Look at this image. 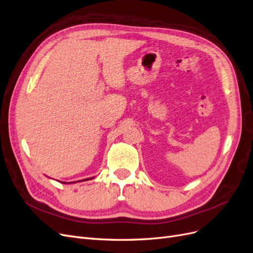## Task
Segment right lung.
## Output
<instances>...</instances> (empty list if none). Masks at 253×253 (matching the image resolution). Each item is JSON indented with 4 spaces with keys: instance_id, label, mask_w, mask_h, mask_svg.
<instances>
[{
    "instance_id": "1",
    "label": "right lung",
    "mask_w": 253,
    "mask_h": 253,
    "mask_svg": "<svg viewBox=\"0 0 253 253\" xmlns=\"http://www.w3.org/2000/svg\"><path fill=\"white\" fill-rule=\"evenodd\" d=\"M93 177H88V178H84V180H81V182L82 181H88V180H92ZM62 183H64V182H62ZM72 183V182H71ZM73 183H76V182H73ZM67 184H70V183H67Z\"/></svg>"
}]
</instances>
